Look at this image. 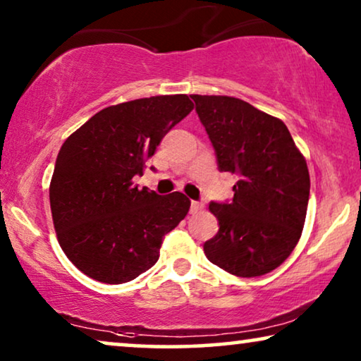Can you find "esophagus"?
<instances>
[{"label": "esophagus", "mask_w": 361, "mask_h": 361, "mask_svg": "<svg viewBox=\"0 0 361 361\" xmlns=\"http://www.w3.org/2000/svg\"><path fill=\"white\" fill-rule=\"evenodd\" d=\"M202 209H204V204H202V202L192 200V204H190V212H192V214H197V212H200Z\"/></svg>", "instance_id": "34e87169"}]
</instances>
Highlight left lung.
<instances>
[{
    "mask_svg": "<svg viewBox=\"0 0 361 361\" xmlns=\"http://www.w3.org/2000/svg\"><path fill=\"white\" fill-rule=\"evenodd\" d=\"M192 100L219 169L238 176L233 200L209 205L220 230L205 241V256L238 278L268 274L289 258L302 235L310 190L305 157L279 118L235 97Z\"/></svg>",
    "mask_w": 361,
    "mask_h": 361,
    "instance_id": "8db88e82",
    "label": "left lung"
}]
</instances>
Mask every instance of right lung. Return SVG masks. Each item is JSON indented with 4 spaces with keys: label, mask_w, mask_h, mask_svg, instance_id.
<instances>
[{
    "label": "right lung",
    "mask_w": 361,
    "mask_h": 361,
    "mask_svg": "<svg viewBox=\"0 0 361 361\" xmlns=\"http://www.w3.org/2000/svg\"><path fill=\"white\" fill-rule=\"evenodd\" d=\"M194 110L187 95L103 108L63 141L49 185L54 228L72 264L105 284L136 279L159 259L162 238L185 219L180 192L137 189L162 137Z\"/></svg>",
    "instance_id": "right-lung-1"
}]
</instances>
